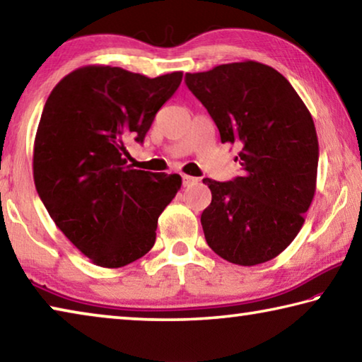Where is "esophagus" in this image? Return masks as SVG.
I'll return each mask as SVG.
<instances>
[{
    "label": "esophagus",
    "instance_id": "34e87169",
    "mask_svg": "<svg viewBox=\"0 0 362 362\" xmlns=\"http://www.w3.org/2000/svg\"><path fill=\"white\" fill-rule=\"evenodd\" d=\"M182 180H183V185H185V187L194 185V183L199 182V179H196V177H192V175H182Z\"/></svg>",
    "mask_w": 362,
    "mask_h": 362
}]
</instances>
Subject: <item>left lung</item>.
Returning <instances> with one entry per match:
<instances>
[{
	"mask_svg": "<svg viewBox=\"0 0 362 362\" xmlns=\"http://www.w3.org/2000/svg\"><path fill=\"white\" fill-rule=\"evenodd\" d=\"M222 144L241 146V175L204 179L212 201L201 214L206 241L222 259L252 267L279 255L298 235L316 192L320 145L308 108L291 83L254 60L187 73Z\"/></svg>",
	"mask_w": 362,
	"mask_h": 362,
	"instance_id": "1",
	"label": "left lung"
}]
</instances>
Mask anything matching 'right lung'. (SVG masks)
Returning <instances> with one entry per match:
<instances>
[{
    "mask_svg": "<svg viewBox=\"0 0 362 362\" xmlns=\"http://www.w3.org/2000/svg\"><path fill=\"white\" fill-rule=\"evenodd\" d=\"M182 76L89 65L47 97L35 137V187L59 230L95 265L119 268L148 252L158 217L182 187L180 175L132 169L126 159V144H144Z\"/></svg>",
    "mask_w": 362,
    "mask_h": 362,
    "instance_id": "add662e5",
    "label": "right lung"
}]
</instances>
